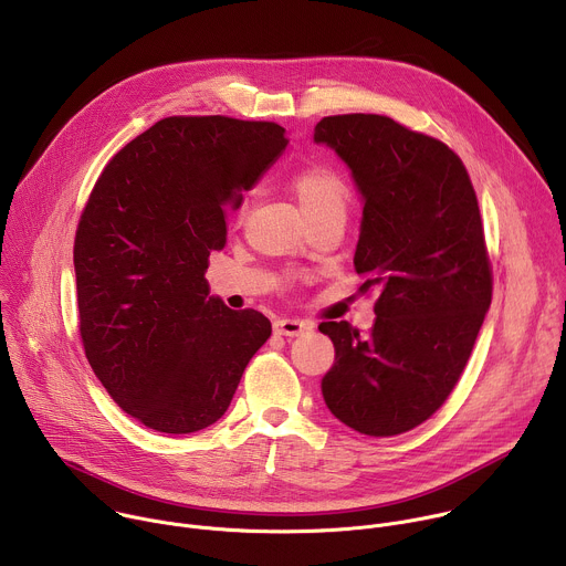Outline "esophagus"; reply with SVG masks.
I'll list each match as a JSON object with an SVG mask.
<instances>
[{
    "label": "esophagus",
    "instance_id": "34e87169",
    "mask_svg": "<svg viewBox=\"0 0 566 566\" xmlns=\"http://www.w3.org/2000/svg\"><path fill=\"white\" fill-rule=\"evenodd\" d=\"M273 329L280 336H302V334H306L311 329V322L295 319V317H282V319L275 322Z\"/></svg>",
    "mask_w": 566,
    "mask_h": 566
}]
</instances>
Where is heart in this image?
<instances>
[{"label": "heart", "mask_w": 566, "mask_h": 566, "mask_svg": "<svg viewBox=\"0 0 566 566\" xmlns=\"http://www.w3.org/2000/svg\"><path fill=\"white\" fill-rule=\"evenodd\" d=\"M291 190L304 212V217H313L327 210H340L347 208L349 190L340 175H336L329 168L313 166L302 172H297L291 179ZM244 212V201L239 206V214Z\"/></svg>", "instance_id": "b5f03b06"}]
</instances>
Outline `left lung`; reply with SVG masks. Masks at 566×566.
Listing matches in <instances>:
<instances>
[{
  "label": "left lung",
  "instance_id": "obj_1",
  "mask_svg": "<svg viewBox=\"0 0 566 566\" xmlns=\"http://www.w3.org/2000/svg\"><path fill=\"white\" fill-rule=\"evenodd\" d=\"M313 140L332 147L363 197L354 266L376 289L369 334L317 327L336 349L322 378L332 415L369 437L430 419L457 385L493 297L476 195L441 140L378 114L327 116Z\"/></svg>",
  "mask_w": 566,
  "mask_h": 566
}]
</instances>
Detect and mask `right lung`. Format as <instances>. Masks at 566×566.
Masks as SVG:
<instances>
[{"label": "right lung", "mask_w": 566, "mask_h": 566, "mask_svg": "<svg viewBox=\"0 0 566 566\" xmlns=\"http://www.w3.org/2000/svg\"><path fill=\"white\" fill-rule=\"evenodd\" d=\"M284 127L170 116L129 140L80 217L73 266L87 360L143 426L190 434L219 421L271 322L210 295L226 212L286 147Z\"/></svg>", "instance_id": "add662e5"}]
</instances>
